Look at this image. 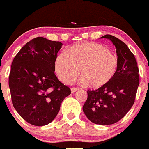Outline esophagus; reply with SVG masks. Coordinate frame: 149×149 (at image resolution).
I'll return each mask as SVG.
<instances>
[{
    "mask_svg": "<svg viewBox=\"0 0 149 149\" xmlns=\"http://www.w3.org/2000/svg\"><path fill=\"white\" fill-rule=\"evenodd\" d=\"M77 90H78L77 88H71V92H72V93L76 92V91H77Z\"/></svg>",
    "mask_w": 149,
    "mask_h": 149,
    "instance_id": "34e87169",
    "label": "esophagus"
}]
</instances>
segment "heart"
<instances>
[{
	"label": "heart",
	"mask_w": 149,
	"mask_h": 149,
	"mask_svg": "<svg viewBox=\"0 0 149 149\" xmlns=\"http://www.w3.org/2000/svg\"><path fill=\"white\" fill-rule=\"evenodd\" d=\"M119 66L118 56L102 45L84 42L61 52L55 61V72L60 81L70 84L81 78L90 86L99 88L108 84Z\"/></svg>",
	"instance_id": "heart-1"
}]
</instances>
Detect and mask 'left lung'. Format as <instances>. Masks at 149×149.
Here are the masks:
<instances>
[{
    "instance_id": "1",
    "label": "left lung",
    "mask_w": 149,
    "mask_h": 149,
    "mask_svg": "<svg viewBox=\"0 0 149 149\" xmlns=\"http://www.w3.org/2000/svg\"><path fill=\"white\" fill-rule=\"evenodd\" d=\"M102 37L110 40L115 46L119 66L109 83L96 90L87 91L88 97L83 111L95 124L112 125L120 120L135 102L139 69L134 55L123 41L110 34Z\"/></svg>"
}]
</instances>
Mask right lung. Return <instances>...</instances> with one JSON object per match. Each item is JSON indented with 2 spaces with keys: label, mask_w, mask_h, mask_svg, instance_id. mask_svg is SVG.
Returning <instances> with one entry per match:
<instances>
[{
  "label": "right lung",
  "mask_w": 149,
  "mask_h": 149,
  "mask_svg": "<svg viewBox=\"0 0 149 149\" xmlns=\"http://www.w3.org/2000/svg\"><path fill=\"white\" fill-rule=\"evenodd\" d=\"M63 44L39 37L30 40L15 56L8 84L12 104L30 124L51 123L70 88L55 76V61Z\"/></svg>",
  "instance_id": "1"
}]
</instances>
